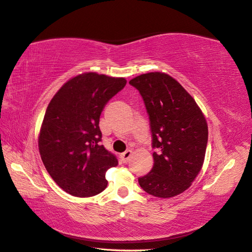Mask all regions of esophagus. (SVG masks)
I'll use <instances>...</instances> for the list:
<instances>
[{
  "label": "esophagus",
  "instance_id": "1",
  "mask_svg": "<svg viewBox=\"0 0 252 252\" xmlns=\"http://www.w3.org/2000/svg\"><path fill=\"white\" fill-rule=\"evenodd\" d=\"M131 156V151L130 150H127L124 153H122L121 155V160L123 163H127L128 160H129V158Z\"/></svg>",
  "mask_w": 252,
  "mask_h": 252
}]
</instances>
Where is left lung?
Returning <instances> with one entry per match:
<instances>
[{"instance_id": "8db88e82", "label": "left lung", "mask_w": 252, "mask_h": 252, "mask_svg": "<svg viewBox=\"0 0 252 252\" xmlns=\"http://www.w3.org/2000/svg\"><path fill=\"white\" fill-rule=\"evenodd\" d=\"M141 94L150 120L155 164L138 178L155 197L184 192L201 171L208 143V125L201 110L183 86L167 74L148 73L129 81Z\"/></svg>"}]
</instances>
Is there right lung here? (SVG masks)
<instances>
[{
    "label": "right lung",
    "mask_w": 252,
    "mask_h": 252,
    "mask_svg": "<svg viewBox=\"0 0 252 252\" xmlns=\"http://www.w3.org/2000/svg\"><path fill=\"white\" fill-rule=\"evenodd\" d=\"M125 78L85 73L62 86L45 111L39 152L48 173L64 191L91 197L107 186L105 173L119 164L101 145L100 115L126 85Z\"/></svg>",
    "instance_id": "1"
}]
</instances>
